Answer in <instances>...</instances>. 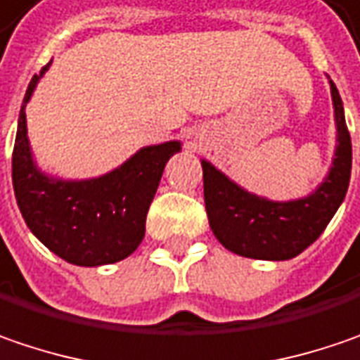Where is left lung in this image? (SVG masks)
Segmentation results:
<instances>
[{
  "label": "left lung",
  "instance_id": "obj_1",
  "mask_svg": "<svg viewBox=\"0 0 360 360\" xmlns=\"http://www.w3.org/2000/svg\"><path fill=\"white\" fill-rule=\"evenodd\" d=\"M336 146L324 180L294 200H271L245 190L208 160L202 164L208 225L219 243L249 259L285 261L300 255L322 235L342 205L351 182L352 146L338 89L328 77Z\"/></svg>",
  "mask_w": 360,
  "mask_h": 360
}]
</instances>
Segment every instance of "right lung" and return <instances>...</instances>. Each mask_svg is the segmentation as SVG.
<instances>
[{"label": "right lung", "instance_id": "1", "mask_svg": "<svg viewBox=\"0 0 360 360\" xmlns=\"http://www.w3.org/2000/svg\"><path fill=\"white\" fill-rule=\"evenodd\" d=\"M48 63L27 84L18 117L11 180L20 212L38 241L64 261L99 267L125 259L146 235V217L164 168L182 150L178 139L143 146L121 166L95 178H60L44 172L27 137L26 105Z\"/></svg>", "mask_w": 360, "mask_h": 360}]
</instances>
